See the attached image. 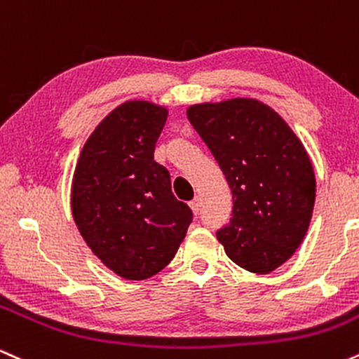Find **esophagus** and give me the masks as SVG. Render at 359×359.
Masks as SVG:
<instances>
[{"instance_id": "34e87169", "label": "esophagus", "mask_w": 359, "mask_h": 359, "mask_svg": "<svg viewBox=\"0 0 359 359\" xmlns=\"http://www.w3.org/2000/svg\"><path fill=\"white\" fill-rule=\"evenodd\" d=\"M189 205H191V209H192V214H194V216H197V214L201 212V203H199V199H194L192 203L189 204Z\"/></svg>"}]
</instances>
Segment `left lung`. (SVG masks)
Here are the masks:
<instances>
[{
    "instance_id": "obj_1",
    "label": "left lung",
    "mask_w": 359,
    "mask_h": 359,
    "mask_svg": "<svg viewBox=\"0 0 359 359\" xmlns=\"http://www.w3.org/2000/svg\"><path fill=\"white\" fill-rule=\"evenodd\" d=\"M187 118L233 194V217L217 240L238 266L270 273L295 253L311 224L316 175L306 147L255 97L192 104Z\"/></svg>"
}]
</instances>
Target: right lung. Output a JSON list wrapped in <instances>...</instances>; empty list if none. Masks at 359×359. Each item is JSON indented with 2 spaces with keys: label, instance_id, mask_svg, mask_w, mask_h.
<instances>
[{
  "label": "right lung",
  "instance_id": "1",
  "mask_svg": "<svg viewBox=\"0 0 359 359\" xmlns=\"http://www.w3.org/2000/svg\"><path fill=\"white\" fill-rule=\"evenodd\" d=\"M168 109L130 100L102 118L82 147L71 209L81 236L104 266L126 280L163 270L184 241L192 211L172 194L154 160Z\"/></svg>",
  "mask_w": 359,
  "mask_h": 359
}]
</instances>
